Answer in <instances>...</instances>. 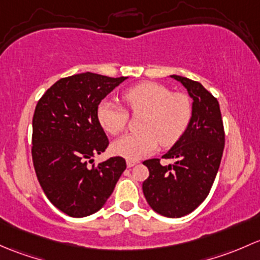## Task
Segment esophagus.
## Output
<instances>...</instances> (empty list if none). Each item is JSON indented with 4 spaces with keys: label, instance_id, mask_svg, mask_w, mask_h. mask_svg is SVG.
Segmentation results:
<instances>
[{
    "label": "esophagus",
    "instance_id": "esophagus-1",
    "mask_svg": "<svg viewBox=\"0 0 260 260\" xmlns=\"http://www.w3.org/2000/svg\"><path fill=\"white\" fill-rule=\"evenodd\" d=\"M138 160H127L126 161V165H127V168H133L134 165H136L138 164Z\"/></svg>",
    "mask_w": 260,
    "mask_h": 260
}]
</instances>
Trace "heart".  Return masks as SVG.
Wrapping results in <instances>:
<instances>
[{"mask_svg":"<svg viewBox=\"0 0 260 260\" xmlns=\"http://www.w3.org/2000/svg\"><path fill=\"white\" fill-rule=\"evenodd\" d=\"M122 99L133 112L143 111L138 133L127 134L112 144V151L129 160H139L157 149L175 144L188 129L192 115L189 96L171 92L157 82H141L124 92ZM99 122L106 133L117 135L127 124V112L112 101L104 100L96 110Z\"/></svg>","mask_w":260,"mask_h":260,"instance_id":"obj_1","label":"heart"}]
</instances>
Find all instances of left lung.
Wrapping results in <instances>:
<instances>
[{"label": "left lung", "instance_id": "8db88e82", "mask_svg": "<svg viewBox=\"0 0 260 260\" xmlns=\"http://www.w3.org/2000/svg\"><path fill=\"white\" fill-rule=\"evenodd\" d=\"M192 99V115L184 135L164 159L143 162L149 178L143 183L145 199L152 210L168 218H180L197 209L209 194L223 156L225 134L219 103L200 82L171 75Z\"/></svg>", "mask_w": 260, "mask_h": 260}]
</instances>
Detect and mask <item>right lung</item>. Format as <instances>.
Wrapping results in <instances>:
<instances>
[{
  "label": "right lung",
  "mask_w": 260,
  "mask_h": 260,
  "mask_svg": "<svg viewBox=\"0 0 260 260\" xmlns=\"http://www.w3.org/2000/svg\"><path fill=\"white\" fill-rule=\"evenodd\" d=\"M127 77L92 72L63 77L42 95L32 119V161L49 200L74 218L104 207L126 169L124 157L95 165L109 139L96 116L99 104Z\"/></svg>",
  "instance_id": "right-lung-1"
}]
</instances>
